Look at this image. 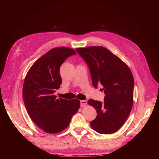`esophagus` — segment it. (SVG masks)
<instances>
[{
    "label": "esophagus",
    "instance_id": "obj_1",
    "mask_svg": "<svg viewBox=\"0 0 159 159\" xmlns=\"http://www.w3.org/2000/svg\"><path fill=\"white\" fill-rule=\"evenodd\" d=\"M86 105H87V101H85V100L80 101V106L81 107H84Z\"/></svg>",
    "mask_w": 159,
    "mask_h": 159
}]
</instances>
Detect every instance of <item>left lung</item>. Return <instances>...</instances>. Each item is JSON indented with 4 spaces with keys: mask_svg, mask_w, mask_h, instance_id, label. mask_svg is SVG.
<instances>
[{
    "mask_svg": "<svg viewBox=\"0 0 159 159\" xmlns=\"http://www.w3.org/2000/svg\"><path fill=\"white\" fill-rule=\"evenodd\" d=\"M76 50L89 66L93 85L97 87L101 84L105 94L103 102L93 99L87 102L97 111L90 126L99 133H115L123 125L132 109V73L121 59L103 47L77 48Z\"/></svg>",
    "mask_w": 159,
    "mask_h": 159,
    "instance_id": "left-lung-1",
    "label": "left lung"
}]
</instances>
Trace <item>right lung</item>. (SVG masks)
Masks as SVG:
<instances>
[{"mask_svg": "<svg viewBox=\"0 0 159 159\" xmlns=\"http://www.w3.org/2000/svg\"><path fill=\"white\" fill-rule=\"evenodd\" d=\"M74 54L70 48H53L33 64L25 79L22 96L26 109L32 121L46 133L64 130L80 108L79 100L57 98L53 94L61 84V65Z\"/></svg>", "mask_w": 159, "mask_h": 159, "instance_id": "obj_1", "label": "right lung"}]
</instances>
